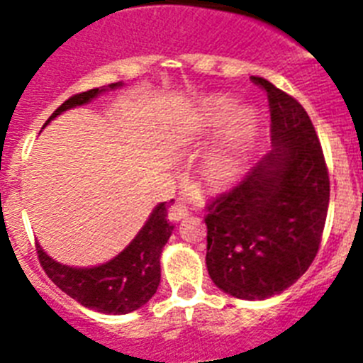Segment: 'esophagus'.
<instances>
[{"mask_svg": "<svg viewBox=\"0 0 363 363\" xmlns=\"http://www.w3.org/2000/svg\"><path fill=\"white\" fill-rule=\"evenodd\" d=\"M189 216V209L187 205L182 203V201H178V203H174L171 207V211H169V218H171L172 221H179L184 220V218Z\"/></svg>", "mask_w": 363, "mask_h": 363, "instance_id": "obj_1", "label": "esophagus"}]
</instances>
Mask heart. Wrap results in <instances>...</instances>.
Listing matches in <instances>:
<instances>
[{"instance_id": "obj_1", "label": "heart", "mask_w": 363, "mask_h": 363, "mask_svg": "<svg viewBox=\"0 0 363 363\" xmlns=\"http://www.w3.org/2000/svg\"><path fill=\"white\" fill-rule=\"evenodd\" d=\"M225 129V136L207 156V169L214 178H233L242 171L247 154L258 136L259 118L255 108H238V99L220 94L203 99L194 111V127L201 134Z\"/></svg>"}]
</instances>
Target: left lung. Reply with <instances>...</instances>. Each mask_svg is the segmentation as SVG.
<instances>
[{
	"label": "left lung",
	"mask_w": 363,
	"mask_h": 363,
	"mask_svg": "<svg viewBox=\"0 0 363 363\" xmlns=\"http://www.w3.org/2000/svg\"><path fill=\"white\" fill-rule=\"evenodd\" d=\"M272 149L207 207L205 264L218 289L242 300L284 293L313 264L329 207V174L306 108L271 82Z\"/></svg>",
	"instance_id": "8db88e82"
}]
</instances>
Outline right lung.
<instances>
[{"mask_svg": "<svg viewBox=\"0 0 363 363\" xmlns=\"http://www.w3.org/2000/svg\"><path fill=\"white\" fill-rule=\"evenodd\" d=\"M121 85V82L111 83L108 86L91 89L72 96L54 111L45 125H49L62 112L91 104L105 91H112ZM171 203L172 200L169 203L163 201L156 205L133 242L105 264L94 267H70L50 258L41 245H38L41 267L63 293L89 309L107 314L133 313L145 306L158 289L162 278L160 256L174 229V225L167 221V209Z\"/></svg>", "mask_w": 363, "mask_h": 363, "instance_id": "add662e5", "label": "right lung"}]
</instances>
